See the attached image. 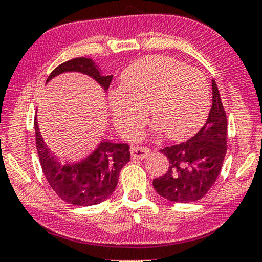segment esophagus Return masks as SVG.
<instances>
[{
    "label": "esophagus",
    "mask_w": 262,
    "mask_h": 262,
    "mask_svg": "<svg viewBox=\"0 0 262 262\" xmlns=\"http://www.w3.org/2000/svg\"><path fill=\"white\" fill-rule=\"evenodd\" d=\"M149 154H150V150L145 147H134L131 150V158L137 159V160L145 159Z\"/></svg>",
    "instance_id": "1"
}]
</instances>
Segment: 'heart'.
Returning <instances> with one entry per match:
<instances>
[{"label":"heart","instance_id":"b5f03b06","mask_svg":"<svg viewBox=\"0 0 262 262\" xmlns=\"http://www.w3.org/2000/svg\"><path fill=\"white\" fill-rule=\"evenodd\" d=\"M210 106L205 76L168 56H148L132 63L121 76V89L110 94L113 123L126 138L147 121V108L155 130L172 139L188 137L201 126Z\"/></svg>","mask_w":262,"mask_h":262}]
</instances>
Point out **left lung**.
I'll return each instance as SVG.
<instances>
[{"mask_svg":"<svg viewBox=\"0 0 262 262\" xmlns=\"http://www.w3.org/2000/svg\"><path fill=\"white\" fill-rule=\"evenodd\" d=\"M206 124L183 143L161 149L168 160V169L155 178L152 186L162 198L172 202H195L212 188L226 154L227 119L215 81Z\"/></svg>","mask_w":262,"mask_h":262,"instance_id":"obj_1","label":"left lung"}]
</instances>
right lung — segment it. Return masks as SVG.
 <instances>
[{
  "instance_id": "add662e5",
  "label": "right lung",
  "mask_w": 262,
  "mask_h": 262,
  "mask_svg": "<svg viewBox=\"0 0 262 262\" xmlns=\"http://www.w3.org/2000/svg\"><path fill=\"white\" fill-rule=\"evenodd\" d=\"M63 72H80L94 78L107 90L113 76H103L96 63L86 57H77L59 64L49 74L52 78ZM36 147L42 171L49 185L64 202L76 206H94L110 198L117 188L121 168L130 161V147L126 143L101 142L84 160L74 164H60L40 136L35 119Z\"/></svg>"
}]
</instances>
